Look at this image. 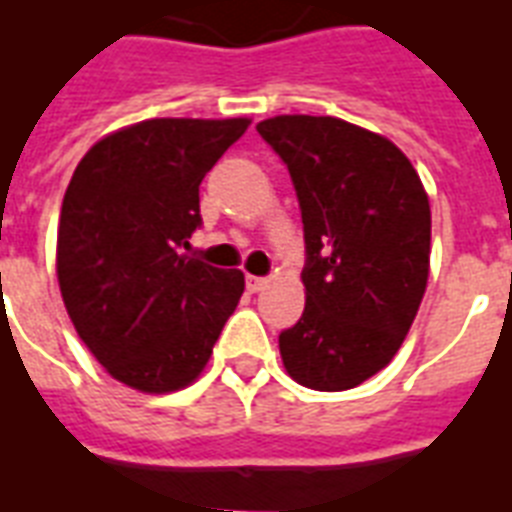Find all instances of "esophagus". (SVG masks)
Returning <instances> with one entry per match:
<instances>
[{
  "label": "esophagus",
  "mask_w": 512,
  "mask_h": 512,
  "mask_svg": "<svg viewBox=\"0 0 512 512\" xmlns=\"http://www.w3.org/2000/svg\"><path fill=\"white\" fill-rule=\"evenodd\" d=\"M245 285H248V291L256 293V291H261V288H264V285H267V277L248 275V277H245Z\"/></svg>",
  "instance_id": "1"
}]
</instances>
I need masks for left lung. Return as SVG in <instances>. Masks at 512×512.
<instances>
[{
    "instance_id": "left-lung-1",
    "label": "left lung",
    "mask_w": 512,
    "mask_h": 512,
    "mask_svg": "<svg viewBox=\"0 0 512 512\" xmlns=\"http://www.w3.org/2000/svg\"><path fill=\"white\" fill-rule=\"evenodd\" d=\"M291 173L304 224L307 304L280 334L285 371L339 392L382 371L417 318L430 269V202L387 138L285 114L256 125Z\"/></svg>"
}]
</instances>
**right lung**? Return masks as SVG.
Listing matches in <instances>:
<instances>
[{"label":"right lung","instance_id":"add662e5","mask_svg":"<svg viewBox=\"0 0 512 512\" xmlns=\"http://www.w3.org/2000/svg\"><path fill=\"white\" fill-rule=\"evenodd\" d=\"M248 120H146L90 149L63 194L58 283L79 339L128 387L194 382L243 296L240 269L184 256L200 184Z\"/></svg>","mask_w":512,"mask_h":512}]
</instances>
